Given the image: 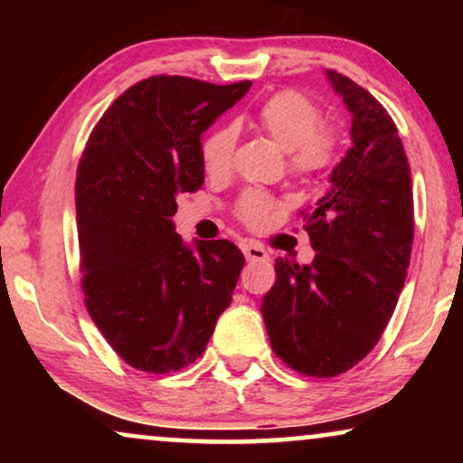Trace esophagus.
Wrapping results in <instances>:
<instances>
[{
	"instance_id": "34e87169",
	"label": "esophagus",
	"mask_w": 463,
	"mask_h": 463,
	"mask_svg": "<svg viewBox=\"0 0 463 463\" xmlns=\"http://www.w3.org/2000/svg\"><path fill=\"white\" fill-rule=\"evenodd\" d=\"M242 252H244V257L249 259V261H269L268 250H265L263 246L255 244V242L242 244Z\"/></svg>"
}]
</instances>
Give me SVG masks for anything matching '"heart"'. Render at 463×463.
I'll return each mask as SVG.
<instances>
[{
	"mask_svg": "<svg viewBox=\"0 0 463 463\" xmlns=\"http://www.w3.org/2000/svg\"><path fill=\"white\" fill-rule=\"evenodd\" d=\"M255 124L274 138L278 147L288 151V166L297 175H312L331 162L335 137L322 128L320 111L312 100L295 90H282L269 97L255 113ZM236 149V128L211 132L202 143V160L208 173H225L232 166ZM271 200L261 194H249L240 204V217L246 223L259 225L269 213Z\"/></svg>",
	"mask_w": 463,
	"mask_h": 463,
	"instance_id": "heart-1",
	"label": "heart"
}]
</instances>
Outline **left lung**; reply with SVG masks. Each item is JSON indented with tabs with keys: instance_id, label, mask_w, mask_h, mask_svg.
Instances as JSON below:
<instances>
[{
	"instance_id": "left-lung-1",
	"label": "left lung",
	"mask_w": 463,
	"mask_h": 463,
	"mask_svg": "<svg viewBox=\"0 0 463 463\" xmlns=\"http://www.w3.org/2000/svg\"><path fill=\"white\" fill-rule=\"evenodd\" d=\"M328 84L352 116V147L307 214L314 261L276 259L261 314L271 350L309 377H335L377 345L404 287L413 244V189L396 124L363 86Z\"/></svg>"
}]
</instances>
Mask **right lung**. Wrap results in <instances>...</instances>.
I'll use <instances>...</instances> for the list:
<instances>
[{
    "label": "right lung",
    "instance_id": "add662e5",
    "mask_svg": "<svg viewBox=\"0 0 463 463\" xmlns=\"http://www.w3.org/2000/svg\"><path fill=\"white\" fill-rule=\"evenodd\" d=\"M249 88L147 78L113 100L86 143L75 179L84 301L138 371L194 363L232 303L242 252L230 240L185 244L173 217L176 195L204 183L202 135Z\"/></svg>",
    "mask_w": 463,
    "mask_h": 463
}]
</instances>
